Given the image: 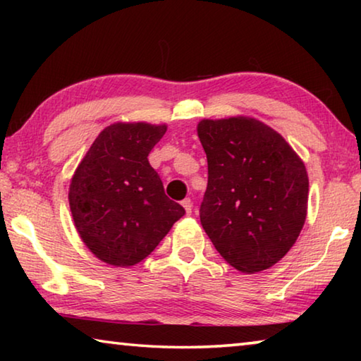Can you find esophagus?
Here are the masks:
<instances>
[{
	"label": "esophagus",
	"instance_id": "34e87169",
	"mask_svg": "<svg viewBox=\"0 0 361 361\" xmlns=\"http://www.w3.org/2000/svg\"><path fill=\"white\" fill-rule=\"evenodd\" d=\"M181 205H183V209H185L186 215H191V213H192V200L189 199V197H186V199L181 202Z\"/></svg>",
	"mask_w": 361,
	"mask_h": 361
}]
</instances>
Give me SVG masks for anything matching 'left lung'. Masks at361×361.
<instances>
[{
	"mask_svg": "<svg viewBox=\"0 0 361 361\" xmlns=\"http://www.w3.org/2000/svg\"><path fill=\"white\" fill-rule=\"evenodd\" d=\"M197 135L209 162L200 223L237 271L272 267L295 245L307 215L309 178L291 146L245 116L202 119Z\"/></svg>",
	"mask_w": 361,
	"mask_h": 361,
	"instance_id": "left-lung-1",
	"label": "left lung"
}]
</instances>
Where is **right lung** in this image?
Wrapping results in <instances>:
<instances>
[{"label": "right lung", "instance_id": "add662e5", "mask_svg": "<svg viewBox=\"0 0 361 361\" xmlns=\"http://www.w3.org/2000/svg\"><path fill=\"white\" fill-rule=\"evenodd\" d=\"M166 130V124L114 122L99 133L73 175V221L85 247L106 264L135 266L185 215L148 161Z\"/></svg>", "mask_w": 361, "mask_h": 361}]
</instances>
